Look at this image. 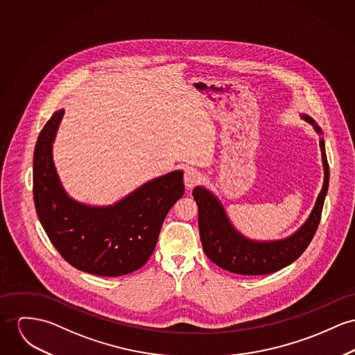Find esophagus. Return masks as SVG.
Instances as JSON below:
<instances>
[{
  "label": "esophagus",
  "instance_id": "1",
  "mask_svg": "<svg viewBox=\"0 0 355 355\" xmlns=\"http://www.w3.org/2000/svg\"><path fill=\"white\" fill-rule=\"evenodd\" d=\"M201 180V174L200 171H197L196 168L189 167L185 170V174H184V181H185V187L188 189H191L196 184H198Z\"/></svg>",
  "mask_w": 355,
  "mask_h": 355
}]
</instances>
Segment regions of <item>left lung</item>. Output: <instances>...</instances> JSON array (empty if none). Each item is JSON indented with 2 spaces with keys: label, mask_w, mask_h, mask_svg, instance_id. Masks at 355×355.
Here are the masks:
<instances>
[{
  "label": "left lung",
  "mask_w": 355,
  "mask_h": 355,
  "mask_svg": "<svg viewBox=\"0 0 355 355\" xmlns=\"http://www.w3.org/2000/svg\"><path fill=\"white\" fill-rule=\"evenodd\" d=\"M301 119L308 121L320 137L319 144L324 181L309 216L292 235L278 241L250 239L234 227L223 204L212 191L204 187H196L193 189V197L198 207V230L202 250L218 268L243 275L274 273L295 262L311 243L322 218V209L327 196L329 167L322 128L308 114H301Z\"/></svg>",
  "instance_id": "8db88e82"
}]
</instances>
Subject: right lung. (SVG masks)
<instances>
[{
	"instance_id": "add662e5",
	"label": "right lung",
	"mask_w": 355,
	"mask_h": 355,
	"mask_svg": "<svg viewBox=\"0 0 355 355\" xmlns=\"http://www.w3.org/2000/svg\"><path fill=\"white\" fill-rule=\"evenodd\" d=\"M63 114L59 110L51 116L33 153L37 218L55 248L76 269L103 277L132 273L148 261L167 212L182 197L184 171L153 178L112 205L80 202L64 191L53 158Z\"/></svg>"
}]
</instances>
